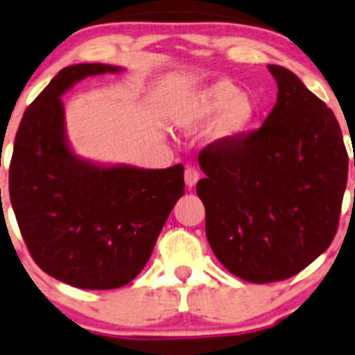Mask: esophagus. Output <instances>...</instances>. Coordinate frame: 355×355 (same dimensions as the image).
I'll use <instances>...</instances> for the list:
<instances>
[{"label": "esophagus", "mask_w": 355, "mask_h": 355, "mask_svg": "<svg viewBox=\"0 0 355 355\" xmlns=\"http://www.w3.org/2000/svg\"><path fill=\"white\" fill-rule=\"evenodd\" d=\"M199 178H200V173L196 170V168L193 166L185 168V185H187L189 189L196 187V184L199 182Z\"/></svg>", "instance_id": "obj_1"}]
</instances>
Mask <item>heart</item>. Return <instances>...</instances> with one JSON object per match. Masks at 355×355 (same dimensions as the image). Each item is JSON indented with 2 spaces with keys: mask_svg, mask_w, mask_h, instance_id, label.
<instances>
[{
  "mask_svg": "<svg viewBox=\"0 0 355 355\" xmlns=\"http://www.w3.org/2000/svg\"><path fill=\"white\" fill-rule=\"evenodd\" d=\"M257 109L248 95L240 93L231 81L218 80L204 87L187 100L173 115L180 129L204 125L216 119L211 130L214 143H231L241 137L252 125Z\"/></svg>",
  "mask_w": 355,
  "mask_h": 355,
  "instance_id": "obj_1",
  "label": "heart"
}]
</instances>
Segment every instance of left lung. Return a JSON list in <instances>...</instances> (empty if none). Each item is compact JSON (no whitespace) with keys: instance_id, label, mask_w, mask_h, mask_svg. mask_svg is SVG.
<instances>
[{"instance_id":"1","label":"left lung","mask_w":355,"mask_h":355,"mask_svg":"<svg viewBox=\"0 0 355 355\" xmlns=\"http://www.w3.org/2000/svg\"><path fill=\"white\" fill-rule=\"evenodd\" d=\"M267 68L274 109L255 132L204 148L197 184L212 252L255 284L293 277L330 246L349 170L334 112L289 69Z\"/></svg>"}]
</instances>
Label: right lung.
Wrapping results in <instances>:
<instances>
[{
    "label": "right lung",
    "instance_id": "obj_1",
    "mask_svg": "<svg viewBox=\"0 0 355 355\" xmlns=\"http://www.w3.org/2000/svg\"><path fill=\"white\" fill-rule=\"evenodd\" d=\"M110 64L61 69L25 110L10 163L21 236L46 274L80 289H117L146 266L177 200L184 166L102 165L73 151L61 96Z\"/></svg>",
    "mask_w": 355,
    "mask_h": 355
}]
</instances>
